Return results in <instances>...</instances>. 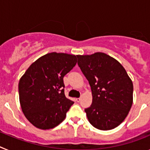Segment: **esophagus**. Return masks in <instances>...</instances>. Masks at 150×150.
Instances as JSON below:
<instances>
[{
  "instance_id": "obj_1",
  "label": "esophagus",
  "mask_w": 150,
  "mask_h": 150,
  "mask_svg": "<svg viewBox=\"0 0 150 150\" xmlns=\"http://www.w3.org/2000/svg\"><path fill=\"white\" fill-rule=\"evenodd\" d=\"M76 102H79L81 100V98H76Z\"/></svg>"
}]
</instances>
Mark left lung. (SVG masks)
<instances>
[{
  "instance_id": "obj_1",
  "label": "left lung",
  "mask_w": 150,
  "mask_h": 150,
  "mask_svg": "<svg viewBox=\"0 0 150 150\" xmlns=\"http://www.w3.org/2000/svg\"><path fill=\"white\" fill-rule=\"evenodd\" d=\"M78 65L91 86L92 103L85 112L95 128L107 131L120 125L133 104V83L112 57L95 52L77 55Z\"/></svg>"
}]
</instances>
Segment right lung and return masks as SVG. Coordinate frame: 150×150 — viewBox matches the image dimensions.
I'll return each instance as SVG.
<instances>
[{
  "label": "right lung",
  "mask_w": 150,
  "mask_h": 150,
  "mask_svg": "<svg viewBox=\"0 0 150 150\" xmlns=\"http://www.w3.org/2000/svg\"><path fill=\"white\" fill-rule=\"evenodd\" d=\"M76 62V55L71 54H46L31 64L21 77V108L36 128L51 129L65 119L74 101L65 97L63 78Z\"/></svg>",
  "instance_id": "right-lung-1"
}]
</instances>
